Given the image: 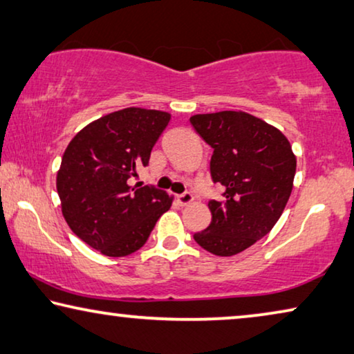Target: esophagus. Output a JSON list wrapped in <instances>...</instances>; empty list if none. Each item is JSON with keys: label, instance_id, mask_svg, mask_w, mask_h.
Listing matches in <instances>:
<instances>
[{"label": "esophagus", "instance_id": "esophagus-1", "mask_svg": "<svg viewBox=\"0 0 354 354\" xmlns=\"http://www.w3.org/2000/svg\"><path fill=\"white\" fill-rule=\"evenodd\" d=\"M193 194L192 193H183V194H178L177 196V201L180 203V206H188V204L193 203Z\"/></svg>", "mask_w": 354, "mask_h": 354}]
</instances>
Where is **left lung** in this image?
<instances>
[{
    "instance_id": "8db88e82",
    "label": "left lung",
    "mask_w": 354,
    "mask_h": 354,
    "mask_svg": "<svg viewBox=\"0 0 354 354\" xmlns=\"http://www.w3.org/2000/svg\"><path fill=\"white\" fill-rule=\"evenodd\" d=\"M189 122L214 148L211 176L225 188L209 201L211 225L196 243L218 257H232L271 232L294 187L297 158L278 127L245 111L194 115Z\"/></svg>"
}]
</instances>
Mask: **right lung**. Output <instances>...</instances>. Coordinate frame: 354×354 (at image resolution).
Returning <instances> with one entry per match:
<instances>
[{
    "label": "right lung",
    "instance_id": "1",
    "mask_svg": "<svg viewBox=\"0 0 354 354\" xmlns=\"http://www.w3.org/2000/svg\"><path fill=\"white\" fill-rule=\"evenodd\" d=\"M171 113L129 106L84 126L65 148L57 193L71 232L106 257H126L147 243L174 196L131 185L147 166Z\"/></svg>",
    "mask_w": 354,
    "mask_h": 354
}]
</instances>
